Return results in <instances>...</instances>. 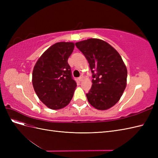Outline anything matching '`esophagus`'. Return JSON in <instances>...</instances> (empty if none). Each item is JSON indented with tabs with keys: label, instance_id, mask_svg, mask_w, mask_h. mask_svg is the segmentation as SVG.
I'll return each instance as SVG.
<instances>
[{
	"label": "esophagus",
	"instance_id": "esophagus-1",
	"mask_svg": "<svg viewBox=\"0 0 158 158\" xmlns=\"http://www.w3.org/2000/svg\"><path fill=\"white\" fill-rule=\"evenodd\" d=\"M83 76H80V77L78 78V80L80 81V82H81V81H82V80H83Z\"/></svg>",
	"mask_w": 158,
	"mask_h": 158
}]
</instances>
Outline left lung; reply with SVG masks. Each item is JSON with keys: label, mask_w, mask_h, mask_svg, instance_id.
<instances>
[{"label": "left lung", "mask_w": 158, "mask_h": 158, "mask_svg": "<svg viewBox=\"0 0 158 158\" xmlns=\"http://www.w3.org/2000/svg\"><path fill=\"white\" fill-rule=\"evenodd\" d=\"M88 60L92 74V88L86 94L95 109L106 110L120 99L127 85V69L118 52L108 43L88 39L76 43Z\"/></svg>", "instance_id": "left-lung-1"}]
</instances>
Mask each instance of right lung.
<instances>
[{
    "label": "right lung",
    "instance_id": "add662e5",
    "mask_svg": "<svg viewBox=\"0 0 158 158\" xmlns=\"http://www.w3.org/2000/svg\"><path fill=\"white\" fill-rule=\"evenodd\" d=\"M74 48V43H56L43 53L33 68V88L49 109L63 108L73 97L76 82L73 78L68 59Z\"/></svg>",
    "mask_w": 158,
    "mask_h": 158
}]
</instances>
